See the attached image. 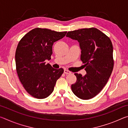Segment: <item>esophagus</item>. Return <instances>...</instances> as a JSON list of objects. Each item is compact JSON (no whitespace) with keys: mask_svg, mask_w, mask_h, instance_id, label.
Returning <instances> with one entry per match:
<instances>
[{"mask_svg":"<svg viewBox=\"0 0 128 128\" xmlns=\"http://www.w3.org/2000/svg\"><path fill=\"white\" fill-rule=\"evenodd\" d=\"M64 73H65V74H70L71 72H70V71L68 70H67V69H64Z\"/></svg>","mask_w":128,"mask_h":128,"instance_id":"34e87169","label":"esophagus"}]
</instances>
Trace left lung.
Segmentation results:
<instances>
[{
	"label": "left lung",
	"mask_w": 128,
	"mask_h": 128,
	"mask_svg": "<svg viewBox=\"0 0 128 128\" xmlns=\"http://www.w3.org/2000/svg\"><path fill=\"white\" fill-rule=\"evenodd\" d=\"M66 36L79 43L81 60L86 74L74 73L76 82L71 86L74 95L88 100L98 95L104 87L114 68L113 46L106 34L96 28L68 32Z\"/></svg>",
	"instance_id": "left-lung-1"
}]
</instances>
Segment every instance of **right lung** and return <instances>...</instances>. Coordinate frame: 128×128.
I'll return each mask as SVG.
<instances>
[{"label":"right lung","instance_id":"1","mask_svg":"<svg viewBox=\"0 0 128 128\" xmlns=\"http://www.w3.org/2000/svg\"><path fill=\"white\" fill-rule=\"evenodd\" d=\"M66 33L35 28L18 43L15 54L17 74L26 91L34 98L48 96L64 72L62 68L54 69L50 64H46L45 60L51 59L54 43Z\"/></svg>","mask_w":128,"mask_h":128}]
</instances>
